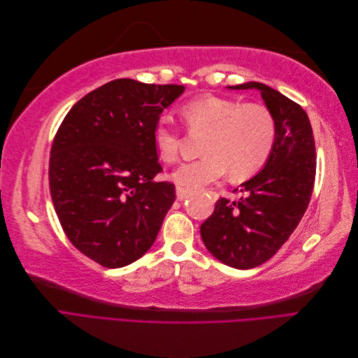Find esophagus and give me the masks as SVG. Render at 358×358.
Segmentation results:
<instances>
[{
	"instance_id": "34e87169",
	"label": "esophagus",
	"mask_w": 358,
	"mask_h": 358,
	"mask_svg": "<svg viewBox=\"0 0 358 358\" xmlns=\"http://www.w3.org/2000/svg\"><path fill=\"white\" fill-rule=\"evenodd\" d=\"M189 194H191V191L187 189V188H182V187H178V188H176V199H178L179 201L185 200V199L189 196Z\"/></svg>"
}]
</instances>
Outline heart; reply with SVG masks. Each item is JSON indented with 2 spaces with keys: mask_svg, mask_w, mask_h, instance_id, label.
I'll use <instances>...</instances> for the list:
<instances>
[{
  "mask_svg": "<svg viewBox=\"0 0 358 358\" xmlns=\"http://www.w3.org/2000/svg\"><path fill=\"white\" fill-rule=\"evenodd\" d=\"M180 116L188 131H206L200 158L180 164L175 180L182 188H199L221 179L245 180L262 170L276 143V122L266 106L218 95H203L183 104ZM154 145L164 162L179 157L180 131L169 116L154 127Z\"/></svg>",
  "mask_w": 358,
  "mask_h": 358,
  "instance_id": "obj_1",
  "label": "heart"
}]
</instances>
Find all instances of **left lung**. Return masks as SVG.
<instances>
[{"mask_svg": "<svg viewBox=\"0 0 358 358\" xmlns=\"http://www.w3.org/2000/svg\"><path fill=\"white\" fill-rule=\"evenodd\" d=\"M229 88L259 91L275 117L276 143L264 169L241 185L245 197L220 199L200 233L220 262L252 268L279 251L308 209L317 171L315 140L306 112L276 90L258 82Z\"/></svg>", "mask_w": 358, "mask_h": 358, "instance_id": "left-lung-1", "label": "left lung"}]
</instances>
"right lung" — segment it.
<instances>
[{
    "label": "right lung",
    "mask_w": 358,
    "mask_h": 358,
    "mask_svg": "<svg viewBox=\"0 0 358 358\" xmlns=\"http://www.w3.org/2000/svg\"><path fill=\"white\" fill-rule=\"evenodd\" d=\"M182 85L116 79L86 94L53 138L49 187L64 233L107 268L134 263L154 245L176 199L162 171L154 127Z\"/></svg>",
    "instance_id": "add662e5"
}]
</instances>
